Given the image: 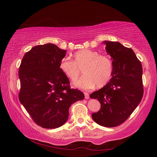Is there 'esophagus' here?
<instances>
[{
	"label": "esophagus",
	"mask_w": 157,
	"mask_h": 157,
	"mask_svg": "<svg viewBox=\"0 0 157 157\" xmlns=\"http://www.w3.org/2000/svg\"><path fill=\"white\" fill-rule=\"evenodd\" d=\"M84 95H85V98L86 99H88L89 98V94L87 92H84Z\"/></svg>",
	"instance_id": "obj_1"
}]
</instances>
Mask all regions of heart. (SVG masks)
I'll return each instance as SVG.
<instances>
[{
    "label": "heart",
    "instance_id": "b5f03b06",
    "mask_svg": "<svg viewBox=\"0 0 157 157\" xmlns=\"http://www.w3.org/2000/svg\"><path fill=\"white\" fill-rule=\"evenodd\" d=\"M59 68L67 78L74 81L79 78L82 69L84 75L73 84L83 90L93 88L95 86L102 88L111 79L113 66L108 56L89 49H82L73 55V61L63 58L59 63Z\"/></svg>",
    "mask_w": 157,
    "mask_h": 157
}]
</instances>
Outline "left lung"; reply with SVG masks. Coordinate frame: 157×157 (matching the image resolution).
Returning a JSON list of instances; mask_svg holds the SVG:
<instances>
[{"mask_svg": "<svg viewBox=\"0 0 157 157\" xmlns=\"http://www.w3.org/2000/svg\"><path fill=\"white\" fill-rule=\"evenodd\" d=\"M102 43L111 56L113 71L108 84L90 95L101 105L92 117L100 125L113 128L124 122L142 101V67L132 48L118 42Z\"/></svg>", "mask_w": 157, "mask_h": 157, "instance_id": "8db88e82", "label": "left lung"}]
</instances>
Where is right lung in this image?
<instances>
[{"mask_svg": "<svg viewBox=\"0 0 157 157\" xmlns=\"http://www.w3.org/2000/svg\"><path fill=\"white\" fill-rule=\"evenodd\" d=\"M66 52L52 43L36 46L25 53L19 67V101L44 128L63 125L70 106L84 98L82 92L70 88L69 79L60 70Z\"/></svg>", "mask_w": 157, "mask_h": 157, "instance_id": "1", "label": "right lung"}]
</instances>
